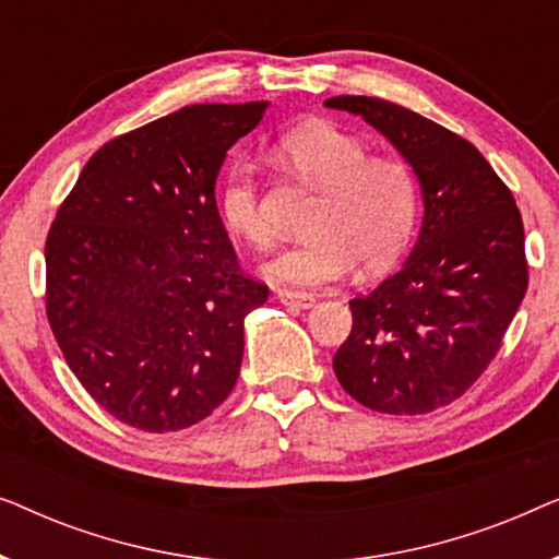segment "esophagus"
<instances>
[{
    "mask_svg": "<svg viewBox=\"0 0 559 559\" xmlns=\"http://www.w3.org/2000/svg\"><path fill=\"white\" fill-rule=\"evenodd\" d=\"M277 300L282 305H289V308H300V310H308L316 305V297L310 293H300V289H280Z\"/></svg>",
    "mask_w": 559,
    "mask_h": 559,
    "instance_id": "1",
    "label": "esophagus"
}]
</instances>
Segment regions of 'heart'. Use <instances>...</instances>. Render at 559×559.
Wrapping results in <instances>:
<instances>
[{
    "instance_id": "obj_1",
    "label": "heart",
    "mask_w": 559,
    "mask_h": 559,
    "mask_svg": "<svg viewBox=\"0 0 559 559\" xmlns=\"http://www.w3.org/2000/svg\"><path fill=\"white\" fill-rule=\"evenodd\" d=\"M277 152L289 170L320 190L308 218L310 236L266 264V277L316 287L341 280L358 262L377 272L407 249L419 213V186L409 163L369 155L346 129L310 121L282 136ZM218 211L226 228L251 247H270L254 167L234 163L224 175Z\"/></svg>"
}]
</instances>
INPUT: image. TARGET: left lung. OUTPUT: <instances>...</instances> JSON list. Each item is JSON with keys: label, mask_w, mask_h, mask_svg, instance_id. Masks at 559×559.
<instances>
[{"label": "left lung", "mask_w": 559, "mask_h": 559, "mask_svg": "<svg viewBox=\"0 0 559 559\" xmlns=\"http://www.w3.org/2000/svg\"><path fill=\"white\" fill-rule=\"evenodd\" d=\"M328 109L379 129L419 178L423 231L404 266L350 300L348 338L333 356L341 386L384 415H425L455 402L499 354L530 285L514 195L468 140L371 96Z\"/></svg>", "instance_id": "obj_1"}]
</instances>
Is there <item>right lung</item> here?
Segmentation results:
<instances>
[{
	"label": "right lung",
	"mask_w": 559,
	"mask_h": 559,
	"mask_svg": "<svg viewBox=\"0 0 559 559\" xmlns=\"http://www.w3.org/2000/svg\"><path fill=\"white\" fill-rule=\"evenodd\" d=\"M266 102L195 104L94 152L45 241V312L102 409L144 432L201 423L231 394L243 318L270 287L243 274L216 175Z\"/></svg>",
	"instance_id": "add662e5"
}]
</instances>
